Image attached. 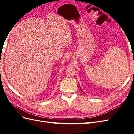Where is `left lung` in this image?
Segmentation results:
<instances>
[{
    "instance_id": "obj_1",
    "label": "left lung",
    "mask_w": 134,
    "mask_h": 134,
    "mask_svg": "<svg viewBox=\"0 0 134 134\" xmlns=\"http://www.w3.org/2000/svg\"><path fill=\"white\" fill-rule=\"evenodd\" d=\"M80 87V90H82V92H83L84 93V92H83V90H82V88H80V87Z\"/></svg>"
}]
</instances>
